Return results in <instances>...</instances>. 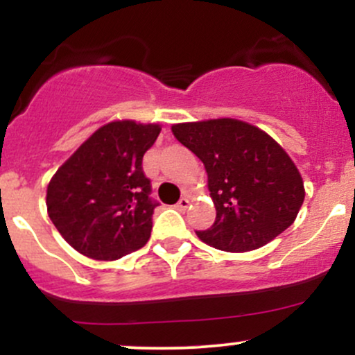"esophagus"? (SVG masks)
Wrapping results in <instances>:
<instances>
[{
  "label": "esophagus",
  "mask_w": 355,
  "mask_h": 355,
  "mask_svg": "<svg viewBox=\"0 0 355 355\" xmlns=\"http://www.w3.org/2000/svg\"><path fill=\"white\" fill-rule=\"evenodd\" d=\"M189 207H190V200H189V198H185V197L180 198V200H178V203H177V209L180 211H185L187 209H189Z\"/></svg>",
  "instance_id": "esophagus-1"
}]
</instances>
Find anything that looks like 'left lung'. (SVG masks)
Returning <instances> with one entry per match:
<instances>
[{
    "label": "left lung",
    "mask_w": 355,
    "mask_h": 355,
    "mask_svg": "<svg viewBox=\"0 0 355 355\" xmlns=\"http://www.w3.org/2000/svg\"><path fill=\"white\" fill-rule=\"evenodd\" d=\"M175 138L203 162L217 217L197 232L207 245L250 252L294 223L305 198L304 180L268 133L235 118L172 125Z\"/></svg>",
    "instance_id": "8db88e82"
}]
</instances>
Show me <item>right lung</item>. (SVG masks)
I'll list each match as a JSON object with an SVG mask.
<instances>
[{
  "instance_id": "add662e5",
  "label": "right lung",
  "mask_w": 355,
  "mask_h": 355,
  "mask_svg": "<svg viewBox=\"0 0 355 355\" xmlns=\"http://www.w3.org/2000/svg\"><path fill=\"white\" fill-rule=\"evenodd\" d=\"M158 123L100 126L53 175L46 209L61 237L95 260H118L148 242L157 203L141 162Z\"/></svg>"
}]
</instances>
